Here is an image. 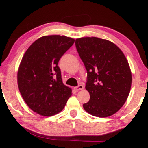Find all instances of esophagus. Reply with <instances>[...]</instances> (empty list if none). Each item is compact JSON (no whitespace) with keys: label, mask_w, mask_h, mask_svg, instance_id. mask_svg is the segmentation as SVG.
Wrapping results in <instances>:
<instances>
[{"label":"esophagus","mask_w":148,"mask_h":148,"mask_svg":"<svg viewBox=\"0 0 148 148\" xmlns=\"http://www.w3.org/2000/svg\"><path fill=\"white\" fill-rule=\"evenodd\" d=\"M84 89V86L83 85H78L77 86H75L74 87V90L75 91H78V90H83Z\"/></svg>","instance_id":"esophagus-1"}]
</instances>
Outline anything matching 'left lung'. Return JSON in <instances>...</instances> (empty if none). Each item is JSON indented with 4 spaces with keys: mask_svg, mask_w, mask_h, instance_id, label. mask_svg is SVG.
Wrapping results in <instances>:
<instances>
[{
    "mask_svg": "<svg viewBox=\"0 0 148 148\" xmlns=\"http://www.w3.org/2000/svg\"><path fill=\"white\" fill-rule=\"evenodd\" d=\"M75 46L87 71L90 100L84 109L97 117L112 115L126 101L132 84L125 55L112 42L96 37L77 38Z\"/></svg>",
    "mask_w": 148,
    "mask_h": 148,
    "instance_id": "1",
    "label": "left lung"
}]
</instances>
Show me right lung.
Here are the masks:
<instances>
[{
	"label": "right lung",
	"mask_w": 148,
	"mask_h": 148,
	"mask_svg": "<svg viewBox=\"0 0 148 148\" xmlns=\"http://www.w3.org/2000/svg\"><path fill=\"white\" fill-rule=\"evenodd\" d=\"M75 40L64 36L38 38L24 54L18 71V86L27 105L51 116L61 112L72 90L64 84L58 62Z\"/></svg>",
	"instance_id": "add662e5"
}]
</instances>
